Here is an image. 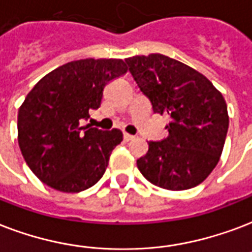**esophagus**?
I'll return each instance as SVG.
<instances>
[{"mask_svg":"<svg viewBox=\"0 0 252 252\" xmlns=\"http://www.w3.org/2000/svg\"><path fill=\"white\" fill-rule=\"evenodd\" d=\"M132 139H134V136H132V134L124 132V140H126V141H129V140H132Z\"/></svg>","mask_w":252,"mask_h":252,"instance_id":"1","label":"esophagus"}]
</instances>
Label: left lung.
I'll use <instances>...</instances> for the list:
<instances>
[{"instance_id": "left-lung-1", "label": "left lung", "mask_w": 252, "mask_h": 252, "mask_svg": "<svg viewBox=\"0 0 252 252\" xmlns=\"http://www.w3.org/2000/svg\"><path fill=\"white\" fill-rule=\"evenodd\" d=\"M129 71L153 112L170 119L169 136L149 141L137 168L153 185L186 190L216 168L228 129L223 96L205 75L162 54L126 58Z\"/></svg>"}]
</instances>
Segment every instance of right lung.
<instances>
[{
	"label": "right lung",
	"mask_w": 252,
	"mask_h": 252,
	"mask_svg": "<svg viewBox=\"0 0 252 252\" xmlns=\"http://www.w3.org/2000/svg\"><path fill=\"white\" fill-rule=\"evenodd\" d=\"M128 71L123 59H80L45 75L18 109V145L32 172L63 193H79L99 181L120 129L83 126L100 107L104 87Z\"/></svg>",
	"instance_id": "right-lung-1"
}]
</instances>
